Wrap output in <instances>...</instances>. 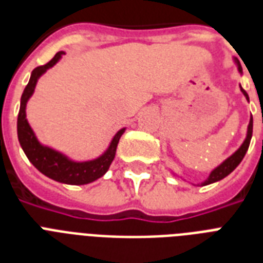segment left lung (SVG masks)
Here are the masks:
<instances>
[{
	"mask_svg": "<svg viewBox=\"0 0 263 263\" xmlns=\"http://www.w3.org/2000/svg\"><path fill=\"white\" fill-rule=\"evenodd\" d=\"M237 65H239V71L241 72V67H240V63H239V61H237ZM240 90H241V92L246 95V98L249 99V95H247V92H246V91L243 90L241 87H240ZM251 136H253V117H251V120H250L249 131H247V138H246V140L240 146V148H239L236 153H233L232 156L229 157L228 160H225L224 162L220 165V166H217V168L214 169L212 173H210L209 179L206 180L204 183H202V185H208V184L216 183V181H218V180H221V179H224L225 176H228L229 173L232 172L233 169L236 168L237 165L241 162V160L245 158L246 153H247V150H249L250 142H251Z\"/></svg>",
	"mask_w": 263,
	"mask_h": 263,
	"instance_id": "1",
	"label": "left lung"
}]
</instances>
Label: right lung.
Here are the masks:
<instances>
[{"label": "right lung", "mask_w": 263, "mask_h": 263, "mask_svg": "<svg viewBox=\"0 0 263 263\" xmlns=\"http://www.w3.org/2000/svg\"><path fill=\"white\" fill-rule=\"evenodd\" d=\"M61 54H64L63 51H59L49 63L36 67L31 73L30 82L23 91L22 102H20V110H18L17 116V136L27 158L39 172H42L45 176L55 180V181H60V183L80 185V184L91 183L107 172V169L116 156L117 143H119L120 136L123 135L124 129L116 134L110 146L103 156L94 161H88V162H73V161L68 160L67 157H64L63 154L49 147H45L39 143L35 138L34 132L27 123L26 103L34 92L35 84H36L39 76L42 75L47 68L53 67L59 61Z\"/></svg>", "instance_id": "obj_1"}]
</instances>
